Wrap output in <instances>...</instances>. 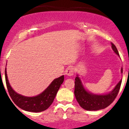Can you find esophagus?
<instances>
[{
    "instance_id": "1",
    "label": "esophagus",
    "mask_w": 129,
    "mask_h": 129,
    "mask_svg": "<svg viewBox=\"0 0 129 129\" xmlns=\"http://www.w3.org/2000/svg\"><path fill=\"white\" fill-rule=\"evenodd\" d=\"M65 74L68 76H73L74 75V68H73V67H70L67 68L65 71Z\"/></svg>"
}]
</instances>
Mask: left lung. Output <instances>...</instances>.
I'll return each instance as SVG.
<instances>
[{"instance_id":"1","label":"left lung","mask_w":129,"mask_h":129,"mask_svg":"<svg viewBox=\"0 0 129 129\" xmlns=\"http://www.w3.org/2000/svg\"><path fill=\"white\" fill-rule=\"evenodd\" d=\"M112 48L114 52L119 55L116 46L111 43ZM123 73V68L121 70ZM121 80L116 85L113 90L109 94L104 95H95L87 92L84 88L78 76L75 79L74 94L79 105L86 110H98L103 109L110 105L116 99L120 89Z\"/></svg>"}]
</instances>
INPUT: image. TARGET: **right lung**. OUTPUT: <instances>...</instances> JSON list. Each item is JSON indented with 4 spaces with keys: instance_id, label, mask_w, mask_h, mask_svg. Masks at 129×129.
Wrapping results in <instances>:
<instances>
[{
    "instance_id": "obj_1",
    "label": "right lung",
    "mask_w": 129,
    "mask_h": 129,
    "mask_svg": "<svg viewBox=\"0 0 129 129\" xmlns=\"http://www.w3.org/2000/svg\"><path fill=\"white\" fill-rule=\"evenodd\" d=\"M5 78L7 88L13 103L22 110L32 112H39L48 109L53 103L59 88L64 81V76H62L54 79L48 87L39 95L26 97L17 94L12 89L7 77L6 69H5Z\"/></svg>"
}]
</instances>
